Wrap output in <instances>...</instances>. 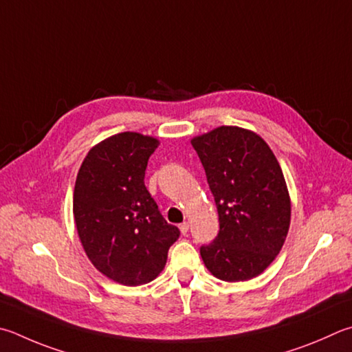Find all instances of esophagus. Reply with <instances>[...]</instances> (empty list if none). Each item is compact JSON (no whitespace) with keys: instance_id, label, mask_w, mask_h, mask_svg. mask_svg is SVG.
I'll list each match as a JSON object with an SVG mask.
<instances>
[{"instance_id":"obj_1","label":"esophagus","mask_w":352,"mask_h":352,"mask_svg":"<svg viewBox=\"0 0 352 352\" xmlns=\"http://www.w3.org/2000/svg\"><path fill=\"white\" fill-rule=\"evenodd\" d=\"M178 228H180V231H182V234H183V235H186V234H188V231H189V223H186V221H183V223H182V225H180V226H178Z\"/></svg>"}]
</instances>
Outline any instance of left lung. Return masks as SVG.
I'll list each match as a JSON object with an SVG mask.
<instances>
[{"mask_svg":"<svg viewBox=\"0 0 352 352\" xmlns=\"http://www.w3.org/2000/svg\"><path fill=\"white\" fill-rule=\"evenodd\" d=\"M206 172L220 231L200 248L204 266L225 282L257 277L277 257L291 223L282 168L257 133L220 126L190 140Z\"/></svg>","mask_w":352,"mask_h":352,"instance_id":"8db88e82","label":"left lung"}]
</instances>
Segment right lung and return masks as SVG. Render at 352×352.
<instances>
[{
	"mask_svg": "<svg viewBox=\"0 0 352 352\" xmlns=\"http://www.w3.org/2000/svg\"><path fill=\"white\" fill-rule=\"evenodd\" d=\"M158 140L121 132L89 151L74 189V219L81 245L97 270L124 286L149 283L163 271L180 237L144 186Z\"/></svg>",
	"mask_w": 352,
	"mask_h": 352,
	"instance_id": "right-lung-1",
	"label": "right lung"
}]
</instances>
